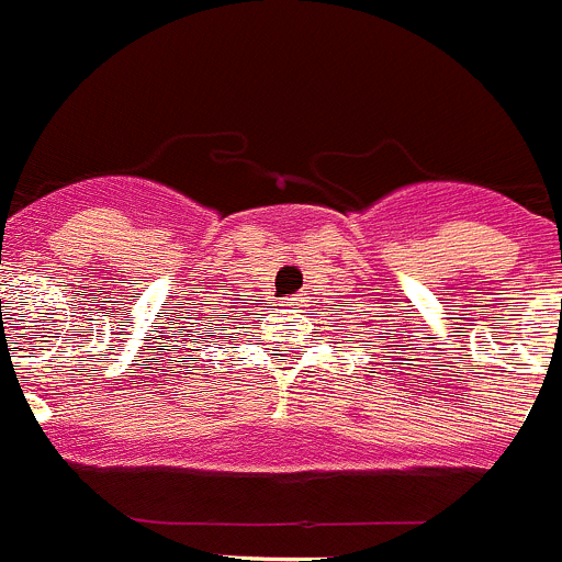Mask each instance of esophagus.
Instances as JSON below:
<instances>
[{
	"mask_svg": "<svg viewBox=\"0 0 562 562\" xmlns=\"http://www.w3.org/2000/svg\"><path fill=\"white\" fill-rule=\"evenodd\" d=\"M281 306H284V308H292V312H295V308L301 306V303H297V297H286V301H281Z\"/></svg>",
	"mask_w": 562,
	"mask_h": 562,
	"instance_id": "1",
	"label": "esophagus"
}]
</instances>
